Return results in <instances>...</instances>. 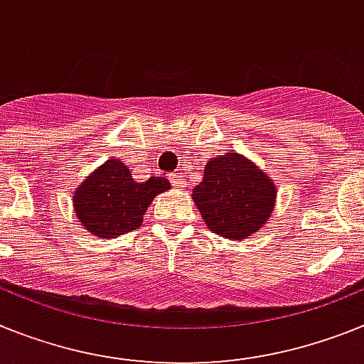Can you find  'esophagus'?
<instances>
[{"instance_id":"1","label":"esophagus","mask_w":364,"mask_h":364,"mask_svg":"<svg viewBox=\"0 0 364 364\" xmlns=\"http://www.w3.org/2000/svg\"><path fill=\"white\" fill-rule=\"evenodd\" d=\"M170 181H172V185L176 186V188H183V186L186 185L185 179H183L181 176H178V173H172V176H170Z\"/></svg>"}]
</instances>
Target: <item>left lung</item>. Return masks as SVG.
<instances>
[{
	"mask_svg": "<svg viewBox=\"0 0 364 364\" xmlns=\"http://www.w3.org/2000/svg\"><path fill=\"white\" fill-rule=\"evenodd\" d=\"M192 198L208 229L243 240L258 232L271 216L277 191L257 164L240 154H227L208 161Z\"/></svg>",
	"mask_w": 364,
	"mask_h": 364,
	"instance_id": "obj_1",
	"label": "left lung"
}]
</instances>
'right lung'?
<instances>
[{"instance_id": "right-lung-1", "label": "right lung", "mask_w": 364, "mask_h": 364, "mask_svg": "<svg viewBox=\"0 0 364 364\" xmlns=\"http://www.w3.org/2000/svg\"><path fill=\"white\" fill-rule=\"evenodd\" d=\"M164 178L134 181L128 166L107 159L75 192V210L80 223L100 238H115L143 223L148 205L157 194L168 191Z\"/></svg>"}]
</instances>
